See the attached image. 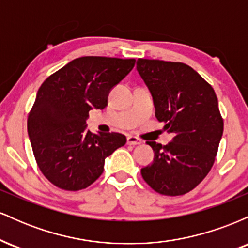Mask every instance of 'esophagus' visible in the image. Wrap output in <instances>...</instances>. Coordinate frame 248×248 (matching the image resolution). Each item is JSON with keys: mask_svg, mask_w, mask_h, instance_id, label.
Wrapping results in <instances>:
<instances>
[{"mask_svg": "<svg viewBox=\"0 0 248 248\" xmlns=\"http://www.w3.org/2000/svg\"><path fill=\"white\" fill-rule=\"evenodd\" d=\"M127 144H129V146H136V144H141V140H139L136 136L129 135L127 138Z\"/></svg>", "mask_w": 248, "mask_h": 248, "instance_id": "esophagus-1", "label": "esophagus"}]
</instances>
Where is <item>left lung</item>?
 <instances>
[{"instance_id": "1", "label": "left lung", "mask_w": 248, "mask_h": 248, "mask_svg": "<svg viewBox=\"0 0 248 248\" xmlns=\"http://www.w3.org/2000/svg\"><path fill=\"white\" fill-rule=\"evenodd\" d=\"M136 69L152 93L155 115L171 142H147L152 164L141 169L148 186L166 196L191 191L215 163L224 121L211 85L183 62L138 59Z\"/></svg>"}]
</instances>
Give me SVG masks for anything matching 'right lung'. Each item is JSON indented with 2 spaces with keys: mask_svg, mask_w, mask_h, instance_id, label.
I'll use <instances>...</instances> for the list:
<instances>
[{
  "mask_svg": "<svg viewBox=\"0 0 248 248\" xmlns=\"http://www.w3.org/2000/svg\"><path fill=\"white\" fill-rule=\"evenodd\" d=\"M135 59L87 56L51 75L37 92L28 116V134L39 169L53 186L85 189L101 176L105 158L126 143L120 133L93 134L88 112L104 109L110 90Z\"/></svg>",
  "mask_w": 248,
  "mask_h": 248,
  "instance_id": "add662e5",
  "label": "right lung"
}]
</instances>
